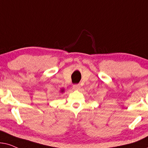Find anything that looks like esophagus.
<instances>
[{
	"label": "esophagus",
	"mask_w": 148,
	"mask_h": 148,
	"mask_svg": "<svg viewBox=\"0 0 148 148\" xmlns=\"http://www.w3.org/2000/svg\"><path fill=\"white\" fill-rule=\"evenodd\" d=\"M80 84H74V85H73V89L74 90H78L80 89Z\"/></svg>",
	"instance_id": "esophagus-1"
}]
</instances>
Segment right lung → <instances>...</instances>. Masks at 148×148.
I'll return each mask as SVG.
<instances>
[{
  "mask_svg": "<svg viewBox=\"0 0 148 148\" xmlns=\"http://www.w3.org/2000/svg\"><path fill=\"white\" fill-rule=\"evenodd\" d=\"M60 92H62V93H63V92H64V88H60Z\"/></svg>",
  "mask_w": 148,
  "mask_h": 148,
  "instance_id": "right-lung-1",
  "label": "right lung"
}]
</instances>
